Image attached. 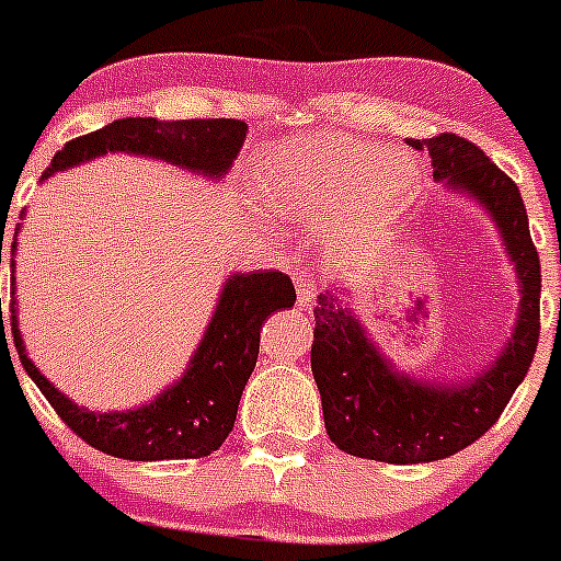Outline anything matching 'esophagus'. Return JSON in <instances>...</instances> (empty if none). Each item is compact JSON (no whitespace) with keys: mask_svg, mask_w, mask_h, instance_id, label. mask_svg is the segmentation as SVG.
<instances>
[{"mask_svg":"<svg viewBox=\"0 0 561 561\" xmlns=\"http://www.w3.org/2000/svg\"><path fill=\"white\" fill-rule=\"evenodd\" d=\"M295 286H297V300H300V306H311V302L317 300L319 284L311 272H300V275H295Z\"/></svg>","mask_w":561,"mask_h":561,"instance_id":"esophagus-1","label":"esophagus"}]
</instances>
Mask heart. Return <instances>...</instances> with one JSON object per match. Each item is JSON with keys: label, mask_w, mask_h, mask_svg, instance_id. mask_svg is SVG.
Instances as JSON below:
<instances>
[{"label": "heart", "mask_w": 561, "mask_h": 561, "mask_svg": "<svg viewBox=\"0 0 561 561\" xmlns=\"http://www.w3.org/2000/svg\"><path fill=\"white\" fill-rule=\"evenodd\" d=\"M250 181L264 206L297 222H322L328 242L346 244L402 215L419 168L410 153L377 142L313 135L266 148Z\"/></svg>", "instance_id": "heart-1"}]
</instances>
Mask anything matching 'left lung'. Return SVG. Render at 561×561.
<instances>
[{"mask_svg": "<svg viewBox=\"0 0 561 561\" xmlns=\"http://www.w3.org/2000/svg\"><path fill=\"white\" fill-rule=\"evenodd\" d=\"M410 146L430 151L437 181H449L490 211L515 261L524 297L510 346L493 369L460 386H424L388 366L333 291L319 295L311 371L322 393L324 430L346 455L391 466L444 460L479 440L524 382L540 339V255L515 181L451 131Z\"/></svg>", "mask_w": 561, "mask_h": 561, "instance_id": "left-lung-1", "label": "left lung"}]
</instances>
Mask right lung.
Here are the masks:
<instances>
[{
    "label": "right lung",
    "instance_id": "right-lung-1",
    "mask_svg": "<svg viewBox=\"0 0 561 561\" xmlns=\"http://www.w3.org/2000/svg\"><path fill=\"white\" fill-rule=\"evenodd\" d=\"M244 135H248V124L237 117H206V121L121 117L106 124L104 129L66 142V148L57 151V157L46 168L44 179L106 151L148 153L153 159H168V162L201 170L206 175H222L242 148ZM10 248L15 250V242ZM295 300L291 277L284 272L264 270L233 275L222 289L215 319L181 382L168 388L157 402L126 410V413H93V410L79 408L32 366L21 344L19 324H15L19 322L15 300H10V328H13L15 350H19V360L26 375L84 444L121 460H197L220 449L228 432L233 430L239 399L255 369L264 319L280 308H291ZM0 322L4 339L2 297Z\"/></svg>",
    "mask_w": 561,
    "mask_h": 561
}]
</instances>
